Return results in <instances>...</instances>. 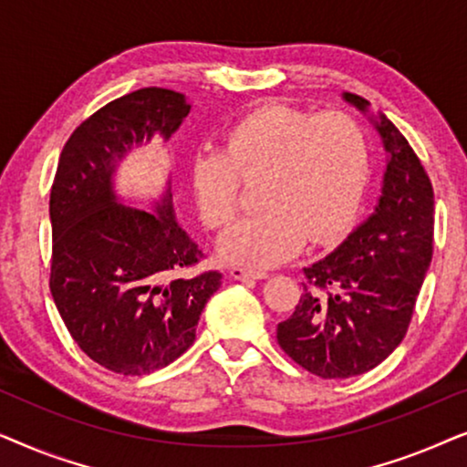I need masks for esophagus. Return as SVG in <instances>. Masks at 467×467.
Returning a JSON list of instances; mask_svg holds the SVG:
<instances>
[{
  "instance_id": "esophagus-1",
  "label": "esophagus",
  "mask_w": 467,
  "mask_h": 467,
  "mask_svg": "<svg viewBox=\"0 0 467 467\" xmlns=\"http://www.w3.org/2000/svg\"><path fill=\"white\" fill-rule=\"evenodd\" d=\"M229 274H232V276L235 278V280H248V278H253V280H261V278H267L270 276V272L267 270H264V267H253V265H232V270H229Z\"/></svg>"
}]
</instances>
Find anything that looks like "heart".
<instances>
[{
  "instance_id": "b5f03b06",
  "label": "heart",
  "mask_w": 467,
  "mask_h": 467,
  "mask_svg": "<svg viewBox=\"0 0 467 467\" xmlns=\"http://www.w3.org/2000/svg\"><path fill=\"white\" fill-rule=\"evenodd\" d=\"M366 174L368 142L353 117L265 104L229 127L221 152L197 159L193 187L203 221L223 229L240 213L244 181L261 178V208L229 229L221 251L238 264L274 265L296 254L306 235H334Z\"/></svg>"
}]
</instances>
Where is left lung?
<instances>
[{"label": "left lung", "instance_id": "obj_1", "mask_svg": "<svg viewBox=\"0 0 467 467\" xmlns=\"http://www.w3.org/2000/svg\"><path fill=\"white\" fill-rule=\"evenodd\" d=\"M344 99L366 112L369 101ZM389 152L376 213L334 253L304 267L296 312L278 323L280 348L321 379H350L404 340L433 254V187L398 127L376 120Z\"/></svg>", "mask_w": 467, "mask_h": 467}]
</instances>
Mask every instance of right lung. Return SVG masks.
<instances>
[{
  "label": "right lung",
  "instance_id": "right-lung-1",
  "mask_svg": "<svg viewBox=\"0 0 467 467\" xmlns=\"http://www.w3.org/2000/svg\"><path fill=\"white\" fill-rule=\"evenodd\" d=\"M184 95L138 88L76 127L50 189V293L69 336L88 359L123 376L170 366L195 340V327L223 274L182 276L203 259L174 221L170 189L155 213L123 206L112 174L133 144L168 140L187 117Z\"/></svg>",
  "mask_w": 467,
  "mask_h": 467
}]
</instances>
